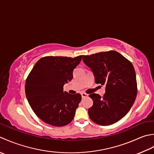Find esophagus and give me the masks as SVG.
<instances>
[{"mask_svg": "<svg viewBox=\"0 0 154 154\" xmlns=\"http://www.w3.org/2000/svg\"><path fill=\"white\" fill-rule=\"evenodd\" d=\"M81 96H82V98H85V97L88 96V95L87 94L84 93V92H82V93H81Z\"/></svg>", "mask_w": 154, "mask_h": 154, "instance_id": "1", "label": "esophagus"}]
</instances>
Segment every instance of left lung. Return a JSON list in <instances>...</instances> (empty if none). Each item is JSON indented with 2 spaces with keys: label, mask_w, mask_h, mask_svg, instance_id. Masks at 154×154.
<instances>
[{
  "label": "left lung",
  "mask_w": 154,
  "mask_h": 154,
  "mask_svg": "<svg viewBox=\"0 0 154 154\" xmlns=\"http://www.w3.org/2000/svg\"><path fill=\"white\" fill-rule=\"evenodd\" d=\"M82 60L92 70L96 83L106 86L102 97L95 93L89 95L93 100V106L88 109L90 118L101 125L116 123L127 114L136 98L134 66L114 51L83 55Z\"/></svg>",
  "instance_id": "1"
}]
</instances>
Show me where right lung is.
I'll return each mask as SVG.
<instances>
[{
    "mask_svg": "<svg viewBox=\"0 0 154 154\" xmlns=\"http://www.w3.org/2000/svg\"><path fill=\"white\" fill-rule=\"evenodd\" d=\"M82 56H45L36 62L28 76L25 84L27 100L35 114L45 123L60 127L74 119L82 96L64 92L63 86L73 78V70Z\"/></svg>",
    "mask_w": 154,
    "mask_h": 154,
    "instance_id": "obj_1",
    "label": "right lung"
}]
</instances>
